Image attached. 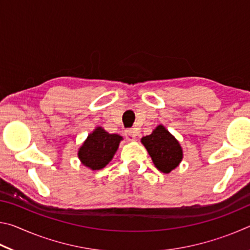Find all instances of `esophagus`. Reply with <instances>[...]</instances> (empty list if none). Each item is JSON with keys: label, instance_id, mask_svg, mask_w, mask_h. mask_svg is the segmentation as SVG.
Returning <instances> with one entry per match:
<instances>
[{"label": "esophagus", "instance_id": "34e87169", "mask_svg": "<svg viewBox=\"0 0 250 250\" xmlns=\"http://www.w3.org/2000/svg\"><path fill=\"white\" fill-rule=\"evenodd\" d=\"M137 135H138V132L135 131V129H129V130L125 131V137L129 141H135V139H137Z\"/></svg>", "mask_w": 250, "mask_h": 250}]
</instances>
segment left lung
<instances>
[{"label": "left lung", "mask_w": 250, "mask_h": 250, "mask_svg": "<svg viewBox=\"0 0 250 250\" xmlns=\"http://www.w3.org/2000/svg\"><path fill=\"white\" fill-rule=\"evenodd\" d=\"M141 142L149 152L156 168L163 173L174 170L183 159V151L179 141L162 125L156 126L150 135L143 137Z\"/></svg>", "instance_id": "1"}]
</instances>
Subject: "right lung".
<instances>
[{"instance_id":"add662e5","label":"right lung","mask_w":250,"mask_h":250,"mask_svg":"<svg viewBox=\"0 0 250 250\" xmlns=\"http://www.w3.org/2000/svg\"><path fill=\"white\" fill-rule=\"evenodd\" d=\"M121 140V135L110 134L101 126H97L79 147L78 158L84 167L100 170L112 160Z\"/></svg>"}]
</instances>
